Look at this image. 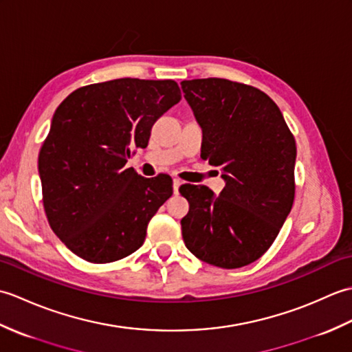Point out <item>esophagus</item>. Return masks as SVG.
I'll return each mask as SVG.
<instances>
[{"label":"esophagus","mask_w":352,"mask_h":352,"mask_svg":"<svg viewBox=\"0 0 352 352\" xmlns=\"http://www.w3.org/2000/svg\"><path fill=\"white\" fill-rule=\"evenodd\" d=\"M182 182L178 180V178H174V182H172V188H174V193H178V189H180Z\"/></svg>","instance_id":"esophagus-1"}]
</instances>
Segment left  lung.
I'll return each instance as SVG.
<instances>
[{"label":"left lung","instance_id":"left-lung-1","mask_svg":"<svg viewBox=\"0 0 352 352\" xmlns=\"http://www.w3.org/2000/svg\"><path fill=\"white\" fill-rule=\"evenodd\" d=\"M203 129L201 157L222 168L219 195L183 184L189 213L182 219L188 250L208 265L236 269L269 250L295 198L294 134L278 106L258 89L226 78L182 81Z\"/></svg>","mask_w":352,"mask_h":352}]
</instances>
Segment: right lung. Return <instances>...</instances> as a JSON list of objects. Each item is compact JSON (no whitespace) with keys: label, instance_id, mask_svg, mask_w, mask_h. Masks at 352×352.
<instances>
[{"label":"right lung","instance_id":"right-lung-1","mask_svg":"<svg viewBox=\"0 0 352 352\" xmlns=\"http://www.w3.org/2000/svg\"><path fill=\"white\" fill-rule=\"evenodd\" d=\"M180 100L174 80L118 78L80 87L57 107L39 153L42 201L50 227L78 257L110 263L144 243L172 178H145L125 163Z\"/></svg>","mask_w":352,"mask_h":352}]
</instances>
